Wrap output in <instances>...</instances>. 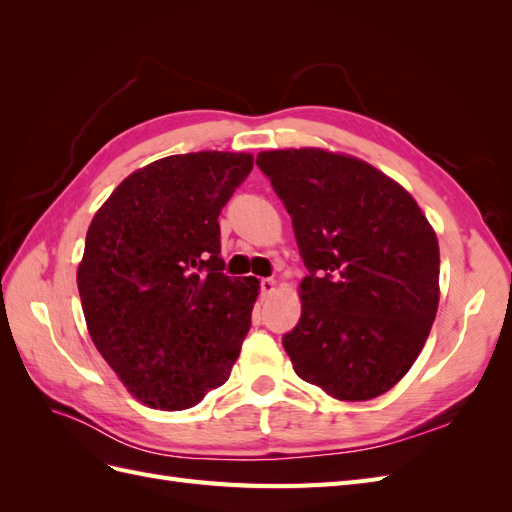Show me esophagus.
Here are the masks:
<instances>
[{
	"mask_svg": "<svg viewBox=\"0 0 512 512\" xmlns=\"http://www.w3.org/2000/svg\"><path fill=\"white\" fill-rule=\"evenodd\" d=\"M258 286H260V292H262V294H271L277 284H275L273 277H262Z\"/></svg>",
	"mask_w": 512,
	"mask_h": 512,
	"instance_id": "obj_1",
	"label": "esophagus"
}]
</instances>
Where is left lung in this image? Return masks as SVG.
<instances>
[{"label": "left lung", "instance_id": "8db88e82", "mask_svg": "<svg viewBox=\"0 0 512 512\" xmlns=\"http://www.w3.org/2000/svg\"><path fill=\"white\" fill-rule=\"evenodd\" d=\"M256 164L290 213L307 269L301 320L282 337L294 371L344 401L393 389L438 312L436 232L399 183L363 160L284 149Z\"/></svg>", "mask_w": 512, "mask_h": 512}]
</instances>
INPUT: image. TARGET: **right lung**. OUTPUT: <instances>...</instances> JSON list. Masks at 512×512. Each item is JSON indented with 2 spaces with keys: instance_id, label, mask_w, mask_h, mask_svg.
Here are the masks:
<instances>
[{
  "instance_id": "obj_1",
  "label": "right lung",
  "mask_w": 512,
  "mask_h": 512,
  "mask_svg": "<svg viewBox=\"0 0 512 512\" xmlns=\"http://www.w3.org/2000/svg\"><path fill=\"white\" fill-rule=\"evenodd\" d=\"M252 168L250 153L168 156L91 220L76 273L87 329L145 406L192 408L237 361L258 280L224 273L218 218Z\"/></svg>"
}]
</instances>
